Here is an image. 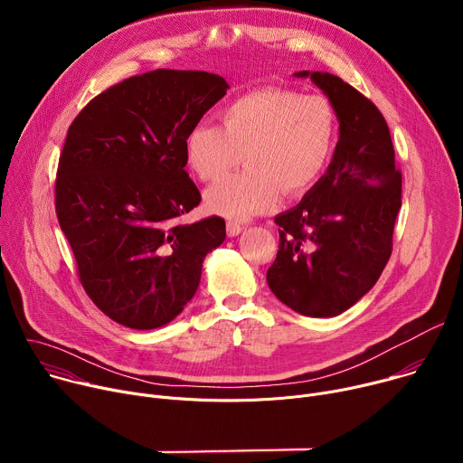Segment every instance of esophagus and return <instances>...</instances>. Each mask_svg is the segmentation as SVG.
I'll list each match as a JSON object with an SVG mask.
<instances>
[{
    "mask_svg": "<svg viewBox=\"0 0 463 463\" xmlns=\"http://www.w3.org/2000/svg\"><path fill=\"white\" fill-rule=\"evenodd\" d=\"M241 231H243L241 225H238V223H234V222H229V223H227V234H229L231 238L238 236Z\"/></svg>",
    "mask_w": 463,
    "mask_h": 463,
    "instance_id": "1",
    "label": "esophagus"
}]
</instances>
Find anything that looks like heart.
<instances>
[{"label":"heart","mask_w":463,"mask_h":463,"mask_svg":"<svg viewBox=\"0 0 463 463\" xmlns=\"http://www.w3.org/2000/svg\"><path fill=\"white\" fill-rule=\"evenodd\" d=\"M337 143V115L322 95L266 88L247 93L222 113V128L197 122L184 137L195 175L218 181L241 163L247 170L205 194L213 214L245 222L269 213L280 192L300 195L326 172Z\"/></svg>","instance_id":"1"}]
</instances>
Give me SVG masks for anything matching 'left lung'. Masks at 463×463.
I'll list each match as a JSON object with an SVG mask.
<instances>
[{"label": "left lung", "instance_id": "left-lung-1", "mask_svg": "<svg viewBox=\"0 0 463 463\" xmlns=\"http://www.w3.org/2000/svg\"><path fill=\"white\" fill-rule=\"evenodd\" d=\"M295 77L309 79L334 106L339 141L324 175L275 218L280 243L268 284L300 315L337 317L373 288L392 254L402 172L373 102L335 75Z\"/></svg>", "mask_w": 463, "mask_h": 463}]
</instances>
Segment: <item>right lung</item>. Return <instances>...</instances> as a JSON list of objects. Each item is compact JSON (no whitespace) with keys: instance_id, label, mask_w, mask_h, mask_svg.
Instances as JSON below:
<instances>
[{"instance_id":"add662e5","label":"right lung","mask_w":463,"mask_h":463,"mask_svg":"<svg viewBox=\"0 0 463 463\" xmlns=\"http://www.w3.org/2000/svg\"><path fill=\"white\" fill-rule=\"evenodd\" d=\"M227 90L214 73L156 70L95 97L68 129L58 223L86 293L126 327L172 322L195 295L205 256L225 240L218 216L179 218L202 202L184 170V137Z\"/></svg>"}]
</instances>
